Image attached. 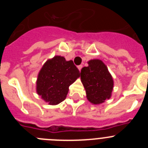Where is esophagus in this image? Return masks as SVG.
I'll use <instances>...</instances> for the list:
<instances>
[{
    "instance_id": "obj_1",
    "label": "esophagus",
    "mask_w": 148,
    "mask_h": 148,
    "mask_svg": "<svg viewBox=\"0 0 148 148\" xmlns=\"http://www.w3.org/2000/svg\"><path fill=\"white\" fill-rule=\"evenodd\" d=\"M82 67H83V66H82V65H79V66H78V69L79 70V71H81V70H82Z\"/></svg>"
}]
</instances>
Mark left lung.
I'll use <instances>...</instances> for the list:
<instances>
[{
  "mask_svg": "<svg viewBox=\"0 0 148 148\" xmlns=\"http://www.w3.org/2000/svg\"><path fill=\"white\" fill-rule=\"evenodd\" d=\"M81 70V81L87 100L93 104H102L110 99L113 90V77L101 60L92 59Z\"/></svg>",
  "mask_w": 148,
  "mask_h": 148,
  "instance_id": "1",
  "label": "left lung"
}]
</instances>
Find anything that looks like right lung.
Listing matches in <instances>:
<instances>
[{
	"instance_id": "1",
	"label": "right lung",
	"mask_w": 148,
	"mask_h": 148,
	"mask_svg": "<svg viewBox=\"0 0 148 148\" xmlns=\"http://www.w3.org/2000/svg\"><path fill=\"white\" fill-rule=\"evenodd\" d=\"M79 77V70L73 61L56 56L46 61L39 71L36 92L49 105H56L66 99L69 87Z\"/></svg>"
}]
</instances>
